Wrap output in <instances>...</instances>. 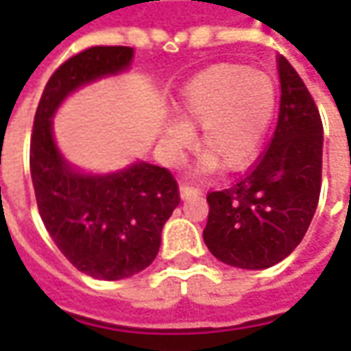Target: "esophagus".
Here are the masks:
<instances>
[{"mask_svg": "<svg viewBox=\"0 0 351 351\" xmlns=\"http://www.w3.org/2000/svg\"><path fill=\"white\" fill-rule=\"evenodd\" d=\"M203 195L199 187H191V185H180V197L181 199H189V197H197Z\"/></svg>", "mask_w": 351, "mask_h": 351, "instance_id": "obj_1", "label": "esophagus"}]
</instances>
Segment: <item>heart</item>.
<instances>
[{
    "label": "heart",
    "mask_w": 351,
    "mask_h": 351,
    "mask_svg": "<svg viewBox=\"0 0 351 351\" xmlns=\"http://www.w3.org/2000/svg\"><path fill=\"white\" fill-rule=\"evenodd\" d=\"M276 110V86L267 73L241 63H216L197 73L178 100L181 121L164 127L168 156L187 148L199 127L201 170L236 171L257 156Z\"/></svg>",
    "instance_id": "obj_1"
}]
</instances>
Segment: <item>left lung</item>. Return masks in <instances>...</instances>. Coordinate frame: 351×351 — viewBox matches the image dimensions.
Masks as SVG:
<instances>
[{
    "label": "left lung",
    "mask_w": 351,
    "mask_h": 351,
    "mask_svg": "<svg viewBox=\"0 0 351 351\" xmlns=\"http://www.w3.org/2000/svg\"><path fill=\"white\" fill-rule=\"evenodd\" d=\"M280 114L270 147L241 180L206 195L208 251L230 267L263 270L290 255L317 210L323 121L298 71L278 56Z\"/></svg>",
    "instance_id": "left-lung-1"
}]
</instances>
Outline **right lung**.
<instances>
[{
  "label": "right lung",
  "instance_id": "1",
  "mask_svg": "<svg viewBox=\"0 0 351 351\" xmlns=\"http://www.w3.org/2000/svg\"><path fill=\"white\" fill-rule=\"evenodd\" d=\"M133 48L94 46L49 77L34 115L30 176L42 222L75 269L98 280L129 278L156 258L162 228L180 204L170 171L135 162L112 173H84L63 158L51 119L77 88L129 69Z\"/></svg>",
  "mask_w": 351,
  "mask_h": 351
}]
</instances>
